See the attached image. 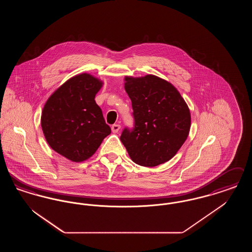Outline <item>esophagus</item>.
Here are the masks:
<instances>
[{"label":"esophagus","mask_w":252,"mask_h":252,"mask_svg":"<svg viewBox=\"0 0 252 252\" xmlns=\"http://www.w3.org/2000/svg\"><path fill=\"white\" fill-rule=\"evenodd\" d=\"M121 126L120 125H118V124H114V125H112L111 126V130L113 133H117V132L120 130Z\"/></svg>","instance_id":"34e87169"}]
</instances>
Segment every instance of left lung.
Wrapping results in <instances>:
<instances>
[{
  "mask_svg": "<svg viewBox=\"0 0 252 252\" xmlns=\"http://www.w3.org/2000/svg\"><path fill=\"white\" fill-rule=\"evenodd\" d=\"M132 103L133 127L126 126L120 140L132 160L154 167L171 159L186 141L191 115L177 89L167 81L146 75L126 77Z\"/></svg>",
  "mask_w": 252,
  "mask_h": 252,
  "instance_id": "obj_1",
  "label": "left lung"
}]
</instances>
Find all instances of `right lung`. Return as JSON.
Wrapping results in <instances>:
<instances>
[{
  "label": "right lung",
  "mask_w": 252,
  "mask_h": 252,
  "mask_svg": "<svg viewBox=\"0 0 252 252\" xmlns=\"http://www.w3.org/2000/svg\"><path fill=\"white\" fill-rule=\"evenodd\" d=\"M102 82L89 73L69 79L50 96L41 114V127L49 145L70 160L83 161L95 153L110 134L95 103Z\"/></svg>",
  "instance_id": "1"
}]
</instances>
